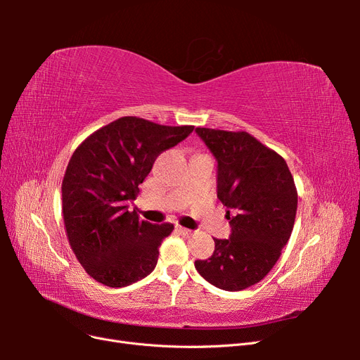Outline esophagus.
Masks as SVG:
<instances>
[{
  "label": "esophagus",
  "instance_id": "esophagus-1",
  "mask_svg": "<svg viewBox=\"0 0 360 360\" xmlns=\"http://www.w3.org/2000/svg\"><path fill=\"white\" fill-rule=\"evenodd\" d=\"M177 230H179L184 237H191V236L193 234V231L189 230V228H183V226H180V225H177Z\"/></svg>",
  "mask_w": 360,
  "mask_h": 360
}]
</instances>
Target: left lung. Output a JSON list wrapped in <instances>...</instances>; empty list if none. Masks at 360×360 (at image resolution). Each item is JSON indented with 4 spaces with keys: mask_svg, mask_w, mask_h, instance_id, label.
Masks as SVG:
<instances>
[{
    "mask_svg": "<svg viewBox=\"0 0 360 360\" xmlns=\"http://www.w3.org/2000/svg\"><path fill=\"white\" fill-rule=\"evenodd\" d=\"M195 132L217 162V198L231 226L230 238H213V255L195 261V269L217 288L240 291L263 279L281 257L296 219L297 191L287 162L249 134Z\"/></svg>",
    "mask_w": 360,
    "mask_h": 360,
    "instance_id": "obj_1",
    "label": "left lung"
}]
</instances>
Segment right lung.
Wrapping results in <instances>:
<instances>
[{"label": "right lung", "instance_id": "obj_1", "mask_svg": "<svg viewBox=\"0 0 360 360\" xmlns=\"http://www.w3.org/2000/svg\"><path fill=\"white\" fill-rule=\"evenodd\" d=\"M193 126H162L122 117L75 150L63 179V219L69 243L93 279L127 287L155 270L172 224H150L129 212L156 158L186 139Z\"/></svg>", "mask_w": 360, "mask_h": 360}]
</instances>
